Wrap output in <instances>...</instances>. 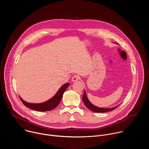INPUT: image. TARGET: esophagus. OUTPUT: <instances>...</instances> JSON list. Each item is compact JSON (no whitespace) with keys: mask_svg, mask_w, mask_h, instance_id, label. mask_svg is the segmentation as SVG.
<instances>
[{"mask_svg":"<svg viewBox=\"0 0 149 149\" xmlns=\"http://www.w3.org/2000/svg\"><path fill=\"white\" fill-rule=\"evenodd\" d=\"M79 79V77L77 75H75L72 77L71 80L72 82H74V81H78Z\"/></svg>","mask_w":149,"mask_h":149,"instance_id":"34e87169","label":"esophagus"}]
</instances>
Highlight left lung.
<instances>
[{
	"instance_id": "left-lung-1",
	"label": "left lung",
	"mask_w": 149,
	"mask_h": 149,
	"mask_svg": "<svg viewBox=\"0 0 149 149\" xmlns=\"http://www.w3.org/2000/svg\"><path fill=\"white\" fill-rule=\"evenodd\" d=\"M82 100L83 102L85 104V105L86 106V107L90 109V110H91L93 112L95 113H105V112H108L110 111H112L114 109H116L118 105L116 106V107H114L113 108H110V109H103V108H100V107H97L96 106L94 105L93 104H92L88 100V99L87 97L86 92L84 91L83 96H82Z\"/></svg>"
}]
</instances>
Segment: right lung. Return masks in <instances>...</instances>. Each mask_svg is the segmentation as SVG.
Segmentation results:
<instances>
[{
    "mask_svg": "<svg viewBox=\"0 0 149 149\" xmlns=\"http://www.w3.org/2000/svg\"><path fill=\"white\" fill-rule=\"evenodd\" d=\"M70 86L69 83H66L65 84L62 86L60 89L58 90L57 93L50 100L48 101L40 103V104H32V103H28L24 100H23L22 98H20L21 101L26 106V107L29 108L32 110H35V111H51L55 108H56L57 106L59 105L62 98V95L63 93L65 92L66 89L68 88V87Z\"/></svg>",
    "mask_w": 149,
    "mask_h": 149,
    "instance_id": "right-lung-1",
    "label": "right lung"
}]
</instances>
